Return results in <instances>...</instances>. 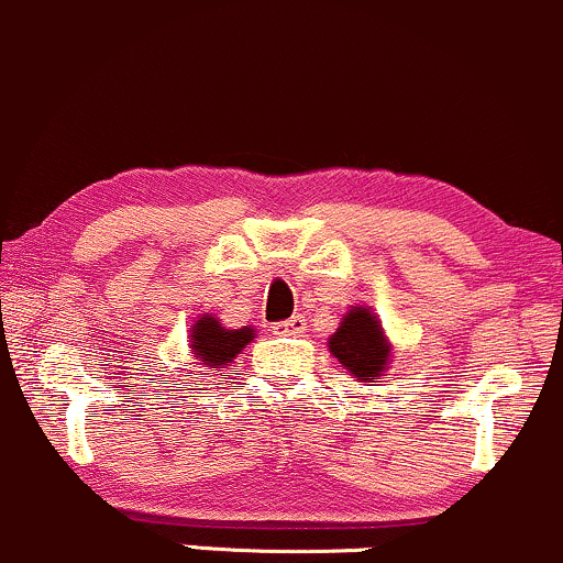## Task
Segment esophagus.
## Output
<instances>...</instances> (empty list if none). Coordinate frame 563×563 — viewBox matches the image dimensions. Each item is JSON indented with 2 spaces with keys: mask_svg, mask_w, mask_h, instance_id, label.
Here are the masks:
<instances>
[{
  "mask_svg": "<svg viewBox=\"0 0 563 563\" xmlns=\"http://www.w3.org/2000/svg\"><path fill=\"white\" fill-rule=\"evenodd\" d=\"M302 330H306V316H289V319L284 321H276L274 332L276 334H300Z\"/></svg>",
  "mask_w": 563,
  "mask_h": 563,
  "instance_id": "1",
  "label": "esophagus"
}]
</instances>
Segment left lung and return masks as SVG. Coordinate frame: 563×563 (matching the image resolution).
I'll return each instance as SVG.
<instances>
[{
  "label": "left lung",
  "instance_id": "1",
  "mask_svg": "<svg viewBox=\"0 0 563 563\" xmlns=\"http://www.w3.org/2000/svg\"><path fill=\"white\" fill-rule=\"evenodd\" d=\"M330 351L362 383L380 380L390 353L380 321L366 308H353L351 313H345L340 330L330 338Z\"/></svg>",
  "mask_w": 563,
  "mask_h": 563
}]
</instances>
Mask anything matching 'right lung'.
Listing matches in <instances>:
<instances>
[{
  "label": "right lung",
  "mask_w": 563,
  "mask_h": 563,
  "mask_svg": "<svg viewBox=\"0 0 563 563\" xmlns=\"http://www.w3.org/2000/svg\"><path fill=\"white\" fill-rule=\"evenodd\" d=\"M252 334L255 332L250 327H244V330H225L212 316H205V319H199L194 324L191 349L197 353L199 362H205L214 369V366L231 364L233 356L250 343Z\"/></svg>",
  "instance_id": "right-lung-1"
}]
</instances>
